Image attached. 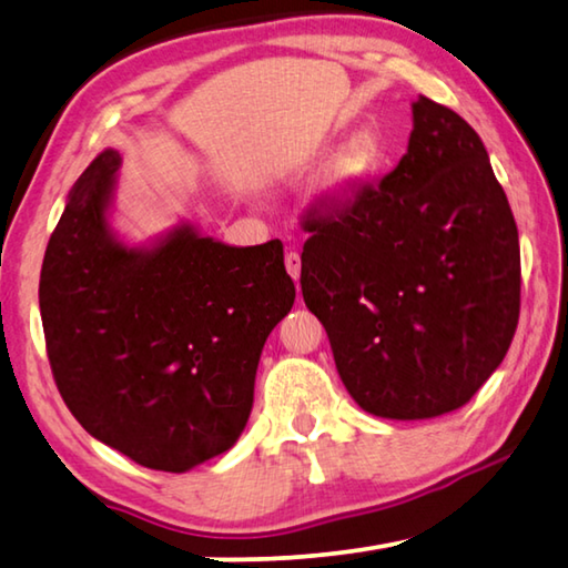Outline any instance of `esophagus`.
Instances as JSON below:
<instances>
[{"label": "esophagus", "mask_w": 568, "mask_h": 568, "mask_svg": "<svg viewBox=\"0 0 568 568\" xmlns=\"http://www.w3.org/2000/svg\"><path fill=\"white\" fill-rule=\"evenodd\" d=\"M285 267H287V273H291V277H293L295 283L301 281V255H297V253H287V255H285Z\"/></svg>", "instance_id": "esophagus-1"}]
</instances>
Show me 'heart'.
Returning <instances> with one entry per match:
<instances>
[{
	"label": "heart",
	"instance_id": "heart-1",
	"mask_svg": "<svg viewBox=\"0 0 568 568\" xmlns=\"http://www.w3.org/2000/svg\"><path fill=\"white\" fill-rule=\"evenodd\" d=\"M383 158H386V150H383V140L376 130H353L321 172V180L315 182V195L321 200H338L358 190L376 175Z\"/></svg>",
	"mask_w": 568,
	"mask_h": 568
}]
</instances>
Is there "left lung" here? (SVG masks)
<instances>
[{
    "mask_svg": "<svg viewBox=\"0 0 568 568\" xmlns=\"http://www.w3.org/2000/svg\"><path fill=\"white\" fill-rule=\"evenodd\" d=\"M305 230L303 301L353 400L396 420L466 406L521 305L516 220L476 130L420 94L396 170L313 207Z\"/></svg>",
    "mask_w": 568,
    "mask_h": 568,
    "instance_id": "left-lung-1",
    "label": "left lung"
}]
</instances>
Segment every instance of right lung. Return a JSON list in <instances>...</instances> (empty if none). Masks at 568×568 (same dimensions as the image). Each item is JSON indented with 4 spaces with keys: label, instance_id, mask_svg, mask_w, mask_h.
<instances>
[{
    "label": "right lung",
    "instance_id": "obj_1",
    "mask_svg": "<svg viewBox=\"0 0 568 568\" xmlns=\"http://www.w3.org/2000/svg\"><path fill=\"white\" fill-rule=\"evenodd\" d=\"M118 170V150L92 160L47 245V355L90 436L185 474L243 434L263 345L295 285L281 240L233 247L182 223L150 245L122 243L110 225Z\"/></svg>",
    "mask_w": 568,
    "mask_h": 568
}]
</instances>
